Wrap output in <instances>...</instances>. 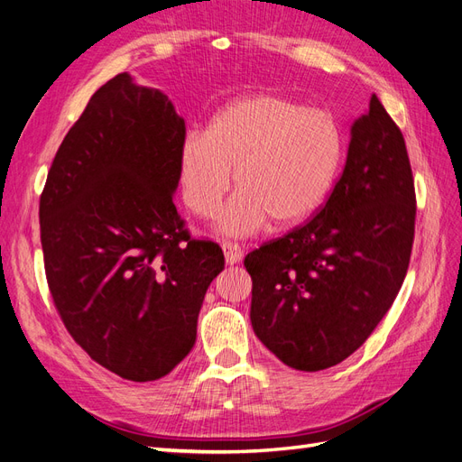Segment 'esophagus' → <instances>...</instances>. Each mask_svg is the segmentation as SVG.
Segmentation results:
<instances>
[{
  "instance_id": "obj_1",
  "label": "esophagus",
  "mask_w": 462,
  "mask_h": 462,
  "mask_svg": "<svg viewBox=\"0 0 462 462\" xmlns=\"http://www.w3.org/2000/svg\"><path fill=\"white\" fill-rule=\"evenodd\" d=\"M223 254H226V262L231 265L243 260V250L236 243H223Z\"/></svg>"
}]
</instances>
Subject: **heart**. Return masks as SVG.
I'll return each mask as SVG.
<instances>
[{"instance_id":"obj_1","label":"heart","mask_w":462,"mask_h":462,"mask_svg":"<svg viewBox=\"0 0 462 462\" xmlns=\"http://www.w3.org/2000/svg\"><path fill=\"white\" fill-rule=\"evenodd\" d=\"M343 160V134L324 109L275 94H248L221 107L204 134L179 150V185L194 216L214 217L233 189L241 192L217 217V231L250 236L273 217L295 226L326 202Z\"/></svg>"}]
</instances>
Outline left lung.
<instances>
[{
    "label": "left lung",
    "mask_w": 462,
    "mask_h": 462,
    "mask_svg": "<svg viewBox=\"0 0 462 462\" xmlns=\"http://www.w3.org/2000/svg\"><path fill=\"white\" fill-rule=\"evenodd\" d=\"M416 194L404 138L374 94L319 212L245 258L250 321L283 365L318 372L365 343L409 270Z\"/></svg>",
    "instance_id": "8db88e82"
}]
</instances>
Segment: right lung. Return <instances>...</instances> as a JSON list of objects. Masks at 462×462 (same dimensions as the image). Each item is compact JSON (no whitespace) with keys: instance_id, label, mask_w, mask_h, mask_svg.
I'll return each instance as SVG.
<instances>
[{"instance_id":"1","label":"right lung","mask_w":462,"mask_h":462,"mask_svg":"<svg viewBox=\"0 0 462 462\" xmlns=\"http://www.w3.org/2000/svg\"><path fill=\"white\" fill-rule=\"evenodd\" d=\"M185 133L170 97L121 73L69 129L40 197L55 309L92 360L131 382L160 380L190 353L226 265L173 204Z\"/></svg>"}]
</instances>
